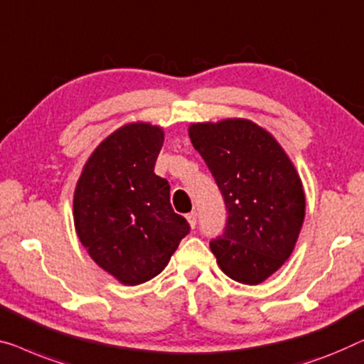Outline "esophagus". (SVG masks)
Listing matches in <instances>:
<instances>
[{"instance_id":"obj_1","label":"esophagus","mask_w":364,"mask_h":364,"mask_svg":"<svg viewBox=\"0 0 364 364\" xmlns=\"http://www.w3.org/2000/svg\"><path fill=\"white\" fill-rule=\"evenodd\" d=\"M187 221L188 225H191V228H195V225H197V213L195 212L187 213Z\"/></svg>"}]
</instances>
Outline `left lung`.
<instances>
[{
  "mask_svg": "<svg viewBox=\"0 0 364 364\" xmlns=\"http://www.w3.org/2000/svg\"><path fill=\"white\" fill-rule=\"evenodd\" d=\"M188 136L223 195L225 233L210 243L220 269L256 286L292 255L305 217L299 173L276 138L245 118L192 123Z\"/></svg>",
  "mask_w": 364,
  "mask_h": 364,
  "instance_id": "1",
  "label": "left lung"
}]
</instances>
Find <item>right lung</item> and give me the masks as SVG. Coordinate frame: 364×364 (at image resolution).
<instances>
[{
    "instance_id": "right-lung-1",
    "label": "right lung",
    "mask_w": 364,
    "mask_h": 364,
    "mask_svg": "<svg viewBox=\"0 0 364 364\" xmlns=\"http://www.w3.org/2000/svg\"><path fill=\"white\" fill-rule=\"evenodd\" d=\"M162 143L161 126L123 124L92 152L73 193L78 240L124 286H138L164 271L191 231L171 207L169 182L154 173Z\"/></svg>"
}]
</instances>
